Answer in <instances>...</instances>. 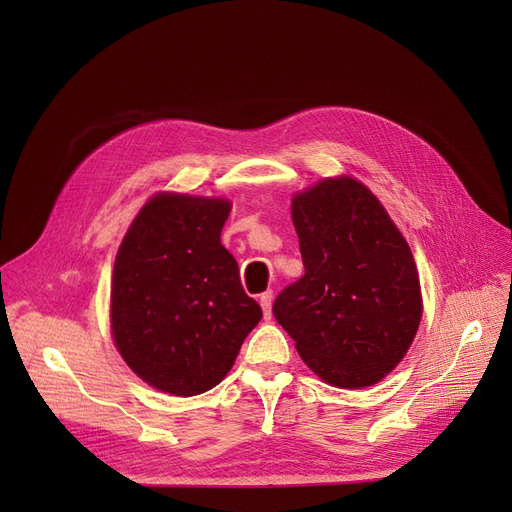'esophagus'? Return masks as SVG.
Wrapping results in <instances>:
<instances>
[{
    "label": "esophagus",
    "instance_id": "obj_1",
    "mask_svg": "<svg viewBox=\"0 0 512 512\" xmlns=\"http://www.w3.org/2000/svg\"><path fill=\"white\" fill-rule=\"evenodd\" d=\"M272 301H274V292H272V290H265V292L261 294V297H259V305H261V309H263L265 319L272 317Z\"/></svg>",
    "mask_w": 512,
    "mask_h": 512
}]
</instances>
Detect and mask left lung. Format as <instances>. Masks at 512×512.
I'll use <instances>...</instances> for the list:
<instances>
[{
  "label": "left lung",
  "mask_w": 512,
  "mask_h": 512,
  "mask_svg": "<svg viewBox=\"0 0 512 512\" xmlns=\"http://www.w3.org/2000/svg\"><path fill=\"white\" fill-rule=\"evenodd\" d=\"M305 276L274 301L303 361L338 388L378 384L421 321L415 259L390 215L353 178L321 180L292 199Z\"/></svg>",
  "instance_id": "obj_1"
}]
</instances>
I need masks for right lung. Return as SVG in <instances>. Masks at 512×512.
<instances>
[{
    "label": "right lung",
    "mask_w": 512,
    "mask_h": 512,
    "mask_svg": "<svg viewBox=\"0 0 512 512\" xmlns=\"http://www.w3.org/2000/svg\"><path fill=\"white\" fill-rule=\"evenodd\" d=\"M226 199L157 195L114 263L112 334L128 367L176 396L218 386L263 317L220 234Z\"/></svg>",
    "instance_id": "obj_1"
}]
</instances>
